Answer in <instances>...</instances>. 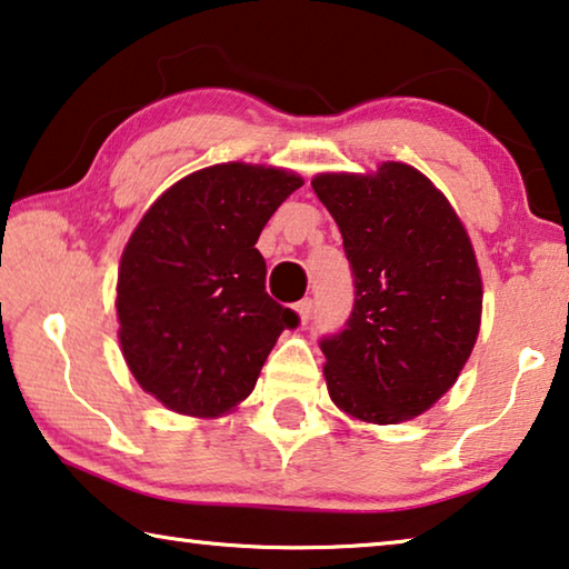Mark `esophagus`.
<instances>
[{
	"mask_svg": "<svg viewBox=\"0 0 569 569\" xmlns=\"http://www.w3.org/2000/svg\"><path fill=\"white\" fill-rule=\"evenodd\" d=\"M311 309H313V301L311 299H303V301L296 303V313H299L301 323H306V321L311 319Z\"/></svg>",
	"mask_w": 569,
	"mask_h": 569,
	"instance_id": "obj_1",
	"label": "esophagus"
}]
</instances>
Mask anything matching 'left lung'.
<instances>
[{"mask_svg":"<svg viewBox=\"0 0 569 569\" xmlns=\"http://www.w3.org/2000/svg\"><path fill=\"white\" fill-rule=\"evenodd\" d=\"M337 220L355 276L345 329L323 337L337 408L392 426L453 387L481 327V270L463 222L415 167L311 179Z\"/></svg>","mask_w":569,"mask_h":569,"instance_id":"8db88e82","label":"left lung"}]
</instances>
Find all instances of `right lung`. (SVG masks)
I'll use <instances>...</instances> for the list:
<instances>
[{
  "instance_id": "1",
  "label": "right lung",
  "mask_w": 569,
  "mask_h": 569,
  "mask_svg": "<svg viewBox=\"0 0 569 569\" xmlns=\"http://www.w3.org/2000/svg\"><path fill=\"white\" fill-rule=\"evenodd\" d=\"M303 184L293 171L214 164L171 184L121 256L116 311L131 375L164 408L218 418L252 392L299 313L266 293L256 242Z\"/></svg>"
}]
</instances>
